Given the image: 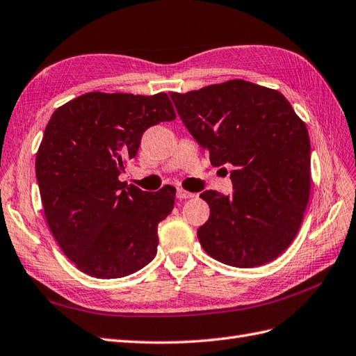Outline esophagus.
Here are the masks:
<instances>
[{"label": "esophagus", "instance_id": "obj_1", "mask_svg": "<svg viewBox=\"0 0 356 356\" xmlns=\"http://www.w3.org/2000/svg\"><path fill=\"white\" fill-rule=\"evenodd\" d=\"M176 195H177V198H180V200H186V198H192V197H195V194H192V192H188V191L181 189V188H177Z\"/></svg>", "mask_w": 356, "mask_h": 356}]
</instances>
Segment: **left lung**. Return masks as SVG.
Wrapping results in <instances>:
<instances>
[{
	"instance_id": "1",
	"label": "left lung",
	"mask_w": 356,
	"mask_h": 356,
	"mask_svg": "<svg viewBox=\"0 0 356 356\" xmlns=\"http://www.w3.org/2000/svg\"><path fill=\"white\" fill-rule=\"evenodd\" d=\"M211 165H232L234 192L200 195L210 218L197 231L211 258L231 267L264 266L296 238L310 195V140L279 90L234 79L170 94Z\"/></svg>"
}]
</instances>
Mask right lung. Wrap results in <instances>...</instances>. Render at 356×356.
I'll return each mask as SVG.
<instances>
[{
	"instance_id": "1",
	"label": "right lung",
	"mask_w": 356,
	"mask_h": 356,
	"mask_svg": "<svg viewBox=\"0 0 356 356\" xmlns=\"http://www.w3.org/2000/svg\"><path fill=\"white\" fill-rule=\"evenodd\" d=\"M172 119L164 92H88L54 111L35 176L47 225L80 271L118 279L155 258L158 223L175 207L176 189L145 192L119 175L136 158L145 131Z\"/></svg>"
}]
</instances>
